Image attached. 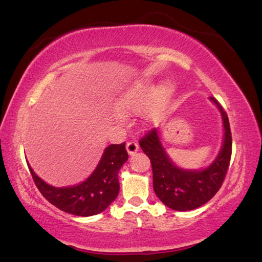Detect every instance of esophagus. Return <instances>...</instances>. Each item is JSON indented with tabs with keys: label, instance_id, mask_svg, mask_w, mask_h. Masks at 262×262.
Returning <instances> with one entry per match:
<instances>
[{
	"label": "esophagus",
	"instance_id": "esophagus-1",
	"mask_svg": "<svg viewBox=\"0 0 262 262\" xmlns=\"http://www.w3.org/2000/svg\"><path fill=\"white\" fill-rule=\"evenodd\" d=\"M126 149H127L128 154H135L139 149V145L136 140H130V141H127V144H126Z\"/></svg>",
	"mask_w": 262,
	"mask_h": 262
}]
</instances>
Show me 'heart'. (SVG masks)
Returning a JSON list of instances; mask_svg holds the SVG:
<instances>
[{
	"instance_id": "b5f03b06",
	"label": "heart",
	"mask_w": 262,
	"mask_h": 262,
	"mask_svg": "<svg viewBox=\"0 0 262 262\" xmlns=\"http://www.w3.org/2000/svg\"><path fill=\"white\" fill-rule=\"evenodd\" d=\"M170 92L169 87H162L160 89L158 97L161 103L165 100ZM154 97L153 88L145 82H136L128 87L125 92L122 93V95L117 100V109L122 114L130 113H140V111L146 110ZM118 114V118H122L123 115Z\"/></svg>"
}]
</instances>
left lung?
I'll return each mask as SVG.
<instances>
[{
	"label": "left lung",
	"mask_w": 262,
	"mask_h": 262,
	"mask_svg": "<svg viewBox=\"0 0 262 262\" xmlns=\"http://www.w3.org/2000/svg\"><path fill=\"white\" fill-rule=\"evenodd\" d=\"M210 100L221 111L225 136L220 154L208 168L184 170L175 166L161 146L157 128L147 131L139 140L141 149L151 160L154 192L162 203L178 211H188L207 203L221 189L228 173L232 153L229 118L215 97L210 96Z\"/></svg>",
	"instance_id": "8db88e82"
}]
</instances>
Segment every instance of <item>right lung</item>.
<instances>
[{
    "mask_svg": "<svg viewBox=\"0 0 262 262\" xmlns=\"http://www.w3.org/2000/svg\"><path fill=\"white\" fill-rule=\"evenodd\" d=\"M127 158L125 143L111 144L91 177L78 186L66 188L50 186L37 177L30 165L29 169L38 190L51 204L67 213L88 217L104 211L117 197L118 171Z\"/></svg>",
    "mask_w": 262,
    "mask_h": 262,
    "instance_id": "1",
    "label": "right lung"
}]
</instances>
